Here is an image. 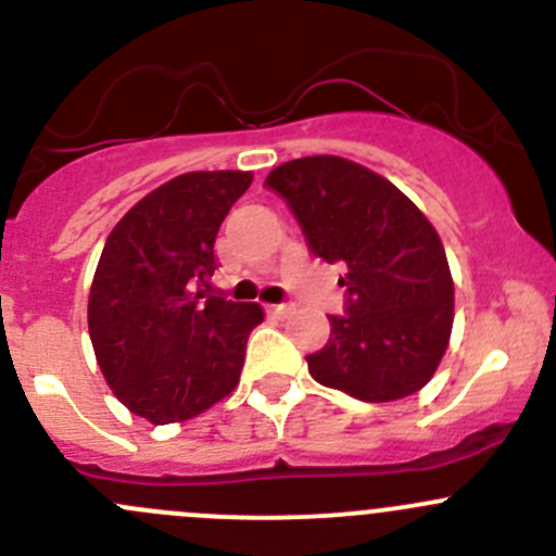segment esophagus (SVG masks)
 Returning <instances> with one entry per match:
<instances>
[{
    "label": "esophagus",
    "mask_w": 556,
    "mask_h": 556,
    "mask_svg": "<svg viewBox=\"0 0 556 556\" xmlns=\"http://www.w3.org/2000/svg\"><path fill=\"white\" fill-rule=\"evenodd\" d=\"M268 314H274V317H288V314H293V304H271L268 306Z\"/></svg>",
    "instance_id": "esophagus-1"
}]
</instances>
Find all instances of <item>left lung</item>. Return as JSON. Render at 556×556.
Instances as JSON below:
<instances>
[{"label":"left lung","instance_id":"left-lung-1","mask_svg":"<svg viewBox=\"0 0 556 556\" xmlns=\"http://www.w3.org/2000/svg\"><path fill=\"white\" fill-rule=\"evenodd\" d=\"M266 188L282 195L312 255L346 268L344 314L306 355L309 374L366 403L422 390L450 344L454 285L428 217L390 179L336 155L277 166Z\"/></svg>","mask_w":556,"mask_h":556}]
</instances>
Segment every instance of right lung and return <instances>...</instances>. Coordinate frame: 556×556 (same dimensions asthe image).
I'll return each instance as SVG.
<instances>
[{"instance_id": "right-lung-1", "label": "right lung", "mask_w": 556, "mask_h": 556, "mask_svg": "<svg viewBox=\"0 0 556 556\" xmlns=\"http://www.w3.org/2000/svg\"><path fill=\"white\" fill-rule=\"evenodd\" d=\"M250 172H190L161 185L106 237L88 330L106 384L153 425L206 412L239 384L257 304L212 288L215 237Z\"/></svg>"}]
</instances>
